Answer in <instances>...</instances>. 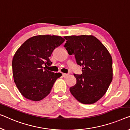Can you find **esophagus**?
I'll return each mask as SVG.
<instances>
[{
  "label": "esophagus",
  "mask_w": 130,
  "mask_h": 130,
  "mask_svg": "<svg viewBox=\"0 0 130 130\" xmlns=\"http://www.w3.org/2000/svg\"><path fill=\"white\" fill-rule=\"evenodd\" d=\"M68 75H69V74H68V73H62V76L64 77H67L68 76Z\"/></svg>",
  "instance_id": "34e87169"
}]
</instances>
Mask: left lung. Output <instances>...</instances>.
Returning a JSON list of instances; mask_svg holds the SVG:
<instances>
[{"mask_svg":"<svg viewBox=\"0 0 130 130\" xmlns=\"http://www.w3.org/2000/svg\"><path fill=\"white\" fill-rule=\"evenodd\" d=\"M65 48L82 67L81 75L74 74L76 84L69 89L83 104H93L107 92L113 79V62L109 52L93 36H65Z\"/></svg>","mask_w":130,"mask_h":130,"instance_id":"obj_1","label":"left lung"}]
</instances>
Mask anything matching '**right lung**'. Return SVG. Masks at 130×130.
I'll return each mask as SVG.
<instances>
[{"label": "right lung", "mask_w": 130, "mask_h": 130, "mask_svg": "<svg viewBox=\"0 0 130 130\" xmlns=\"http://www.w3.org/2000/svg\"><path fill=\"white\" fill-rule=\"evenodd\" d=\"M65 40L61 36H36L26 40L15 52L12 61L13 75L21 94L27 99L40 101L48 95L61 73L45 69L54 49Z\"/></svg>", "instance_id": "right-lung-1"}]
</instances>
